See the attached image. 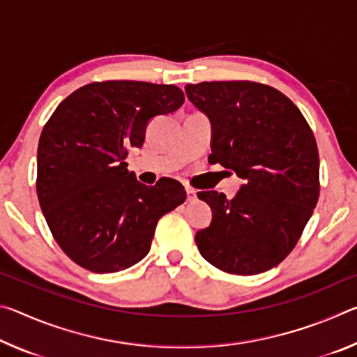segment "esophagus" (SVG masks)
<instances>
[{
  "label": "esophagus",
  "mask_w": 357,
  "mask_h": 357,
  "mask_svg": "<svg viewBox=\"0 0 357 357\" xmlns=\"http://www.w3.org/2000/svg\"><path fill=\"white\" fill-rule=\"evenodd\" d=\"M185 192H187V202H195L197 200V192L190 189V187H185Z\"/></svg>",
  "instance_id": "obj_1"
}]
</instances>
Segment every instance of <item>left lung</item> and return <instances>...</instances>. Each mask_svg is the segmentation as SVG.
<instances>
[{
    "instance_id": "8db88e82",
    "label": "left lung",
    "mask_w": 357,
    "mask_h": 357,
    "mask_svg": "<svg viewBox=\"0 0 357 357\" xmlns=\"http://www.w3.org/2000/svg\"><path fill=\"white\" fill-rule=\"evenodd\" d=\"M185 94L213 124L211 164L243 179L227 200L215 190L198 198L213 211L195 234L202 257L228 274L253 275L294 249L319 195L315 137L285 94L255 82L187 84Z\"/></svg>"
}]
</instances>
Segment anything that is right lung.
<instances>
[{
    "mask_svg": "<svg viewBox=\"0 0 357 357\" xmlns=\"http://www.w3.org/2000/svg\"><path fill=\"white\" fill-rule=\"evenodd\" d=\"M184 104L174 84L112 80L84 84L48 119L38 146V198L72 261L91 273L128 269L148 255L155 225L185 202L178 181L148 187L129 173L149 121Z\"/></svg>",
    "mask_w": 357,
    "mask_h": 357,
    "instance_id": "obj_1",
    "label": "right lung"
}]
</instances>
